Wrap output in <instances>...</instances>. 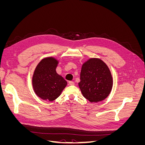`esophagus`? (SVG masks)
Returning <instances> with one entry per match:
<instances>
[{
    "label": "esophagus",
    "mask_w": 145,
    "mask_h": 145,
    "mask_svg": "<svg viewBox=\"0 0 145 145\" xmlns=\"http://www.w3.org/2000/svg\"><path fill=\"white\" fill-rule=\"evenodd\" d=\"M69 85H74V82L72 81H69Z\"/></svg>",
    "instance_id": "34e87169"
}]
</instances>
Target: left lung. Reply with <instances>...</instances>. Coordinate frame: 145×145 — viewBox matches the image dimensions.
<instances>
[{
  "label": "left lung",
  "mask_w": 145,
  "mask_h": 145,
  "mask_svg": "<svg viewBox=\"0 0 145 145\" xmlns=\"http://www.w3.org/2000/svg\"><path fill=\"white\" fill-rule=\"evenodd\" d=\"M112 85L111 72L103 60L91 58L83 63L78 86L83 97L90 102L97 103L107 98Z\"/></svg>",
  "instance_id": "left-lung-1"
}]
</instances>
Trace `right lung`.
<instances>
[{
    "instance_id": "right-lung-1",
    "label": "right lung",
    "mask_w": 145,
    "mask_h": 145,
    "mask_svg": "<svg viewBox=\"0 0 145 145\" xmlns=\"http://www.w3.org/2000/svg\"><path fill=\"white\" fill-rule=\"evenodd\" d=\"M58 64V60L48 57L43 59L35 68L32 78L33 89L43 100H56L67 85V82L56 72Z\"/></svg>"
}]
</instances>
